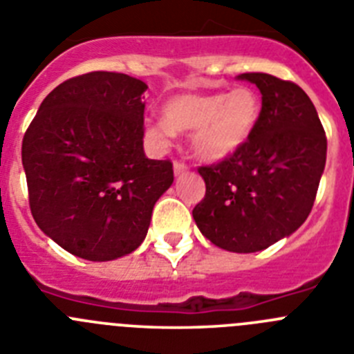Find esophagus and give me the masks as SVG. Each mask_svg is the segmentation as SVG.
<instances>
[{
	"mask_svg": "<svg viewBox=\"0 0 354 354\" xmlns=\"http://www.w3.org/2000/svg\"><path fill=\"white\" fill-rule=\"evenodd\" d=\"M174 171L175 175H183L187 171V165L184 161H179V159H175L174 161Z\"/></svg>",
	"mask_w": 354,
	"mask_h": 354,
	"instance_id": "obj_1",
	"label": "esophagus"
}]
</instances>
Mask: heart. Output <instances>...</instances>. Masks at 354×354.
I'll return each mask as SVG.
<instances>
[{
	"label": "heart",
	"instance_id": "obj_1",
	"mask_svg": "<svg viewBox=\"0 0 354 354\" xmlns=\"http://www.w3.org/2000/svg\"><path fill=\"white\" fill-rule=\"evenodd\" d=\"M162 117L147 124L152 138L168 142L174 131H193L196 154L207 161H221L250 140L261 117V101L250 88L184 93L165 104Z\"/></svg>",
	"mask_w": 354,
	"mask_h": 354
}]
</instances>
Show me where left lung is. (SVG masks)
<instances>
[{
	"instance_id": "left-lung-1",
	"label": "left lung",
	"mask_w": 354,
	"mask_h": 354,
	"mask_svg": "<svg viewBox=\"0 0 354 354\" xmlns=\"http://www.w3.org/2000/svg\"><path fill=\"white\" fill-rule=\"evenodd\" d=\"M237 77L261 90V117L239 150L198 168L205 196L193 218L212 245L252 253L292 234L308 218L326 162V133L310 97L296 83L264 72Z\"/></svg>"
}]
</instances>
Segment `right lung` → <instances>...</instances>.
<instances>
[{
    "label": "right lung",
    "instance_id": "add662e5",
    "mask_svg": "<svg viewBox=\"0 0 354 354\" xmlns=\"http://www.w3.org/2000/svg\"><path fill=\"white\" fill-rule=\"evenodd\" d=\"M143 81L95 71L58 84L23 138L33 220L76 257L102 262L143 243L174 183L170 159L143 152Z\"/></svg>",
    "mask_w": 354,
    "mask_h": 354
}]
</instances>
